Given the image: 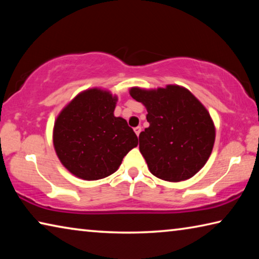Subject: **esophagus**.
I'll use <instances>...</instances> for the list:
<instances>
[{
	"instance_id": "34e87169",
	"label": "esophagus",
	"mask_w": 259,
	"mask_h": 259,
	"mask_svg": "<svg viewBox=\"0 0 259 259\" xmlns=\"http://www.w3.org/2000/svg\"><path fill=\"white\" fill-rule=\"evenodd\" d=\"M135 130V133H136V135L137 136H139V134H140V131H142V126H136V128L134 129Z\"/></svg>"
}]
</instances>
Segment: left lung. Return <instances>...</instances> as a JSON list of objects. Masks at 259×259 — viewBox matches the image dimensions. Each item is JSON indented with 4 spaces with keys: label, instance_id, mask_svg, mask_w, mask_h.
I'll list each match as a JSON object with an SVG mask.
<instances>
[{
    "label": "left lung",
    "instance_id": "left-lung-1",
    "mask_svg": "<svg viewBox=\"0 0 259 259\" xmlns=\"http://www.w3.org/2000/svg\"><path fill=\"white\" fill-rule=\"evenodd\" d=\"M131 97L147 109L150 126L139 135V151L152 175L177 183L190 179L207 163L216 128L202 103L186 88L133 87Z\"/></svg>",
    "mask_w": 259,
    "mask_h": 259
}]
</instances>
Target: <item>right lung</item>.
<instances>
[{
	"instance_id": "right-lung-1",
	"label": "right lung",
	"mask_w": 259,
	"mask_h": 259,
	"mask_svg": "<svg viewBox=\"0 0 259 259\" xmlns=\"http://www.w3.org/2000/svg\"><path fill=\"white\" fill-rule=\"evenodd\" d=\"M117 96L91 88L76 95L55 121L52 140L61 164L74 176L98 181L119 169L138 138L123 117L114 115Z\"/></svg>"
}]
</instances>
